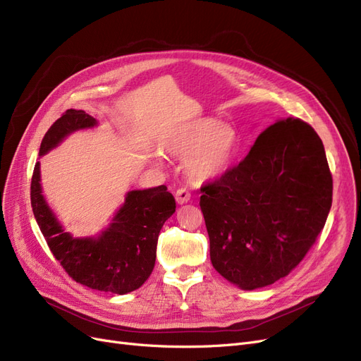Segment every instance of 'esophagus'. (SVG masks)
Segmentation results:
<instances>
[{
  "label": "esophagus",
  "mask_w": 361,
  "mask_h": 361,
  "mask_svg": "<svg viewBox=\"0 0 361 361\" xmlns=\"http://www.w3.org/2000/svg\"><path fill=\"white\" fill-rule=\"evenodd\" d=\"M191 200V192L185 188H180L176 191V202L179 204H185Z\"/></svg>",
  "instance_id": "obj_1"
}]
</instances>
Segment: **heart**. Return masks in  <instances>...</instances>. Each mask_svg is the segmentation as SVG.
Segmentation results:
<instances>
[{"mask_svg": "<svg viewBox=\"0 0 361 361\" xmlns=\"http://www.w3.org/2000/svg\"><path fill=\"white\" fill-rule=\"evenodd\" d=\"M171 155L186 158L185 173L194 182L218 179L228 170L239 149V134L226 122L200 119L173 135L164 143ZM159 166L157 154L147 157Z\"/></svg>", "mask_w": 361, "mask_h": 361, "instance_id": "obj_1", "label": "heart"}]
</instances>
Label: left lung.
I'll list each match as a JSON object with an SVG mask.
<instances>
[{
	"label": "left lung",
	"mask_w": 361,
	"mask_h": 361,
	"mask_svg": "<svg viewBox=\"0 0 361 361\" xmlns=\"http://www.w3.org/2000/svg\"><path fill=\"white\" fill-rule=\"evenodd\" d=\"M200 191L212 266L255 290L287 276L312 247L330 212L333 179L319 135L287 118Z\"/></svg>",
	"instance_id": "left-lung-1"
}]
</instances>
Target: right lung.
I'll use <instances>...</instances> for the list:
<instances>
[{
	"label": "right lung",
	"instance_id": "right-lung-1",
	"mask_svg": "<svg viewBox=\"0 0 361 361\" xmlns=\"http://www.w3.org/2000/svg\"><path fill=\"white\" fill-rule=\"evenodd\" d=\"M95 126V118L86 111L68 109L44 134L39 155L47 154L70 133ZM31 206L49 250L68 276L88 288L114 294L137 290L151 276L158 234L176 210L175 197L164 185L130 191L126 203L98 238L74 239L62 228L42 195L39 161L31 179Z\"/></svg>",
	"mask_w": 361,
	"mask_h": 361
}]
</instances>
